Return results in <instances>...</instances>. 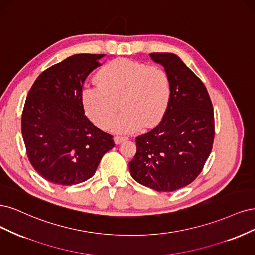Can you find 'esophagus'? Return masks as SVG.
<instances>
[{
  "instance_id": "1",
  "label": "esophagus",
  "mask_w": 255,
  "mask_h": 255,
  "mask_svg": "<svg viewBox=\"0 0 255 255\" xmlns=\"http://www.w3.org/2000/svg\"><path fill=\"white\" fill-rule=\"evenodd\" d=\"M127 137H125V136H116L114 137V143L116 144H121V143H123V142H125V141H127Z\"/></svg>"
}]
</instances>
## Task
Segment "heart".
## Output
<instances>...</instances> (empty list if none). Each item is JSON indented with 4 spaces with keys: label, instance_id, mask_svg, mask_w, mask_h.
<instances>
[{
    "label": "heart",
    "instance_id": "obj_1",
    "mask_svg": "<svg viewBox=\"0 0 255 255\" xmlns=\"http://www.w3.org/2000/svg\"><path fill=\"white\" fill-rule=\"evenodd\" d=\"M96 80L97 86L83 89L81 100L88 117L97 126L108 127L120 105L125 111L110 127L117 133L153 127L165 114L170 83L167 73L159 67L118 58L97 72Z\"/></svg>",
    "mask_w": 255,
    "mask_h": 255
}]
</instances>
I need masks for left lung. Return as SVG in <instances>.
Returning <instances> with one entry per match:
<instances>
[{
	"mask_svg": "<svg viewBox=\"0 0 255 255\" xmlns=\"http://www.w3.org/2000/svg\"><path fill=\"white\" fill-rule=\"evenodd\" d=\"M149 56L167 73L170 97L160 124L135 138L129 170L139 184L174 192L192 183L208 160L215 134L214 112L207 88L177 55Z\"/></svg>",
	"mask_w": 255,
	"mask_h": 255,
	"instance_id": "left-lung-1",
	"label": "left lung"
}]
</instances>
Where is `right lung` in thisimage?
Listing matches in <instances>:
<instances>
[{"mask_svg":"<svg viewBox=\"0 0 255 255\" xmlns=\"http://www.w3.org/2000/svg\"><path fill=\"white\" fill-rule=\"evenodd\" d=\"M103 54H75L38 76L22 112V135L32 167L47 181L73 185L96 171L112 149V135L85 114L81 92L86 78L100 67Z\"/></svg>","mask_w":255,"mask_h":255,"instance_id":"right-lung-1","label":"right lung"}]
</instances>
